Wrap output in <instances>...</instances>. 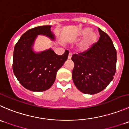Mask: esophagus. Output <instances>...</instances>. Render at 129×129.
<instances>
[{"mask_svg":"<svg viewBox=\"0 0 129 129\" xmlns=\"http://www.w3.org/2000/svg\"><path fill=\"white\" fill-rule=\"evenodd\" d=\"M71 58H72V53H71V52H70V53H69L68 59H71Z\"/></svg>","mask_w":129,"mask_h":129,"instance_id":"esophagus-1","label":"esophagus"}]
</instances>
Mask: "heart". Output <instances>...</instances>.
Listing matches in <instances>:
<instances>
[{
  "label": "heart",
  "instance_id": "1",
  "mask_svg": "<svg viewBox=\"0 0 129 129\" xmlns=\"http://www.w3.org/2000/svg\"><path fill=\"white\" fill-rule=\"evenodd\" d=\"M84 37L83 40L79 45V49L81 52H84L88 50L98 40V34L94 31H91L89 27L83 29L79 33V38Z\"/></svg>",
  "mask_w": 129,
  "mask_h": 129
}]
</instances>
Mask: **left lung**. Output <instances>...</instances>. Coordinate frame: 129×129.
Segmentation results:
<instances>
[{
	"mask_svg": "<svg viewBox=\"0 0 129 129\" xmlns=\"http://www.w3.org/2000/svg\"><path fill=\"white\" fill-rule=\"evenodd\" d=\"M100 37L86 52L74 54L72 80L81 92L94 94L103 91L113 80L117 51L109 36L98 28Z\"/></svg>",
	"mask_w": 129,
	"mask_h": 129,
	"instance_id": "8db88e82",
	"label": "left lung"
}]
</instances>
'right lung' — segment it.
<instances>
[{
	"mask_svg": "<svg viewBox=\"0 0 129 129\" xmlns=\"http://www.w3.org/2000/svg\"><path fill=\"white\" fill-rule=\"evenodd\" d=\"M51 26H38L24 33L14 50L12 69L19 82L32 91H44L54 83L58 70L67 60L69 51L62 55H57L51 48L36 53L33 45L38 35H45L54 40Z\"/></svg>",
	"mask_w": 129,
	"mask_h": 129,
	"instance_id": "right-lung-1",
	"label": "right lung"
}]
</instances>
